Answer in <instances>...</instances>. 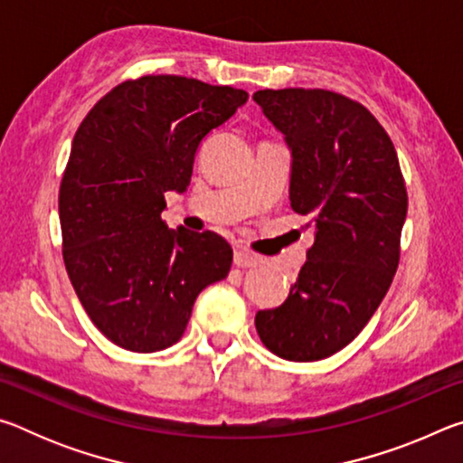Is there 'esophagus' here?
Masks as SVG:
<instances>
[{
	"label": "esophagus",
	"mask_w": 463,
	"mask_h": 463,
	"mask_svg": "<svg viewBox=\"0 0 463 463\" xmlns=\"http://www.w3.org/2000/svg\"><path fill=\"white\" fill-rule=\"evenodd\" d=\"M234 265L237 268H255V265H260V257L249 253L245 249H237L234 250Z\"/></svg>",
	"instance_id": "1"
}]
</instances>
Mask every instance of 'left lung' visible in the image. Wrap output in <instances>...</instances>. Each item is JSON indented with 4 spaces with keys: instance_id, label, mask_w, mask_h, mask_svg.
Instances as JSON below:
<instances>
[{
    "instance_id": "left-lung-1",
    "label": "left lung",
    "mask_w": 463,
    "mask_h": 463,
    "mask_svg": "<svg viewBox=\"0 0 463 463\" xmlns=\"http://www.w3.org/2000/svg\"><path fill=\"white\" fill-rule=\"evenodd\" d=\"M253 99L292 153L289 206L317 229L286 302L257 312L255 326L278 357L318 362L354 341L386 296L409 195L394 145L362 104L302 88Z\"/></svg>"
}]
</instances>
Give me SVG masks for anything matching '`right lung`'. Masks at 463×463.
I'll return each instance as SVG.
<instances>
[{
	"label": "right lung",
	"instance_id": "1",
	"mask_svg": "<svg viewBox=\"0 0 463 463\" xmlns=\"http://www.w3.org/2000/svg\"><path fill=\"white\" fill-rule=\"evenodd\" d=\"M247 91L146 75L106 93L77 128L59 192L62 260L85 312L137 354L177 343L203 288L231 271L216 232L167 229L165 192L182 194L210 132Z\"/></svg>",
	"mask_w": 463,
	"mask_h": 463
}]
</instances>
